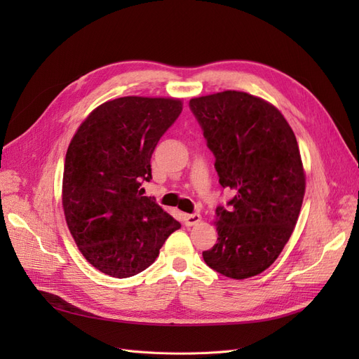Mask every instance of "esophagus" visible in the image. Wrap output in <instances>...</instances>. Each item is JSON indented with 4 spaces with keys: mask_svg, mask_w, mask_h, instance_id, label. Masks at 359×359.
<instances>
[{
    "mask_svg": "<svg viewBox=\"0 0 359 359\" xmlns=\"http://www.w3.org/2000/svg\"><path fill=\"white\" fill-rule=\"evenodd\" d=\"M201 220H202V217L198 212L184 214V223H186V226H194V224H198Z\"/></svg>",
    "mask_w": 359,
    "mask_h": 359,
    "instance_id": "34e87169",
    "label": "esophagus"
}]
</instances>
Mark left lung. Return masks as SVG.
<instances>
[{
  "label": "left lung",
  "mask_w": 359,
  "mask_h": 359,
  "mask_svg": "<svg viewBox=\"0 0 359 359\" xmlns=\"http://www.w3.org/2000/svg\"><path fill=\"white\" fill-rule=\"evenodd\" d=\"M190 109L215 157L223 189L235 196L217 206V244L202 253L224 277L262 273L297 224L306 175L297 137L281 112L252 94L223 91L191 99Z\"/></svg>",
  "instance_id": "left-lung-1"
}]
</instances>
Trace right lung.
Masks as SVG:
<instances>
[{"mask_svg": "<svg viewBox=\"0 0 359 359\" xmlns=\"http://www.w3.org/2000/svg\"><path fill=\"white\" fill-rule=\"evenodd\" d=\"M181 111L177 99L121 97L95 107L72 139L64 215L81 253L107 276L142 273L181 227L142 189L153 180L151 156Z\"/></svg>", "mask_w": 359, "mask_h": 359, "instance_id": "1", "label": "right lung"}]
</instances>
